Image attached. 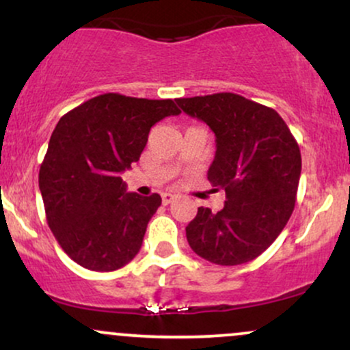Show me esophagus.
<instances>
[{
    "mask_svg": "<svg viewBox=\"0 0 350 350\" xmlns=\"http://www.w3.org/2000/svg\"><path fill=\"white\" fill-rule=\"evenodd\" d=\"M161 198H163V204H164V206H167V204L174 202V200H176V196L171 194V192H164Z\"/></svg>",
    "mask_w": 350,
    "mask_h": 350,
    "instance_id": "34e87169",
    "label": "esophagus"
}]
</instances>
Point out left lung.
I'll list each match as a JSON object with an SVG mask.
<instances>
[{
	"label": "left lung",
	"mask_w": 350,
	"mask_h": 350,
	"mask_svg": "<svg viewBox=\"0 0 350 350\" xmlns=\"http://www.w3.org/2000/svg\"><path fill=\"white\" fill-rule=\"evenodd\" d=\"M176 102L215 133L217 151L207 179L227 198L219 212L198 208L186 227L187 242L212 263L250 262L275 242L295 211L298 143L273 108L242 95L220 92Z\"/></svg>",
	"instance_id": "obj_1"
}]
</instances>
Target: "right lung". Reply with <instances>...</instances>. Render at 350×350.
<instances>
[{"label": "right lung", "instance_id": "1", "mask_svg": "<svg viewBox=\"0 0 350 350\" xmlns=\"http://www.w3.org/2000/svg\"><path fill=\"white\" fill-rule=\"evenodd\" d=\"M179 113L170 98L103 94L59 120L39 189L52 234L80 267L113 271L139 252L161 196L126 192L120 172L138 161L152 124Z\"/></svg>", "mask_w": 350, "mask_h": 350}]
</instances>
